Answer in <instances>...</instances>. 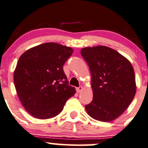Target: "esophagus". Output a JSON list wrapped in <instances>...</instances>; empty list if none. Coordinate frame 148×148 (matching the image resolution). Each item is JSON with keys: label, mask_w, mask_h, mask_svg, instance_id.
<instances>
[{"label": "esophagus", "mask_w": 148, "mask_h": 148, "mask_svg": "<svg viewBox=\"0 0 148 148\" xmlns=\"http://www.w3.org/2000/svg\"><path fill=\"white\" fill-rule=\"evenodd\" d=\"M76 89H77V92H78V93H80V92L83 90V87L82 86H79V87H77Z\"/></svg>", "instance_id": "obj_1"}]
</instances>
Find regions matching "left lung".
Returning <instances> with one entry per match:
<instances>
[{"instance_id":"left-lung-1","label":"left lung","mask_w":148,"mask_h":148,"mask_svg":"<svg viewBox=\"0 0 148 148\" xmlns=\"http://www.w3.org/2000/svg\"><path fill=\"white\" fill-rule=\"evenodd\" d=\"M81 54L92 76L93 99L85 106L88 114L102 122L115 120L136 93L133 67L127 59L107 46L83 48Z\"/></svg>"}]
</instances>
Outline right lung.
I'll return each mask as SVG.
<instances>
[{"instance_id":"1","label":"right lung","mask_w":148,"mask_h":148,"mask_svg":"<svg viewBox=\"0 0 148 148\" xmlns=\"http://www.w3.org/2000/svg\"><path fill=\"white\" fill-rule=\"evenodd\" d=\"M72 53L71 47L50 42L34 46L20 56L13 81L22 105L33 117H56L75 94L63 69Z\"/></svg>"}]
</instances>
